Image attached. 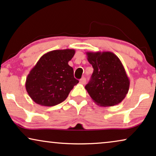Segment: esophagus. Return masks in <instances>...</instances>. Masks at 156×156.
<instances>
[{"instance_id":"34e87169","label":"esophagus","mask_w":156,"mask_h":156,"mask_svg":"<svg viewBox=\"0 0 156 156\" xmlns=\"http://www.w3.org/2000/svg\"><path fill=\"white\" fill-rule=\"evenodd\" d=\"M86 78H84V77H83L80 80V83L82 84H85L86 83Z\"/></svg>"}]
</instances>
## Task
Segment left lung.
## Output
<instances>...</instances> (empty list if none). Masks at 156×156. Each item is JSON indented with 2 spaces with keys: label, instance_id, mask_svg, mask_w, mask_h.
<instances>
[{
  "label": "left lung",
  "instance_id": "obj_1",
  "mask_svg": "<svg viewBox=\"0 0 156 156\" xmlns=\"http://www.w3.org/2000/svg\"><path fill=\"white\" fill-rule=\"evenodd\" d=\"M86 55L94 72L85 88L93 101L101 106L119 104L129 90V79L119 58L111 52Z\"/></svg>",
  "mask_w": 156,
  "mask_h": 156
}]
</instances>
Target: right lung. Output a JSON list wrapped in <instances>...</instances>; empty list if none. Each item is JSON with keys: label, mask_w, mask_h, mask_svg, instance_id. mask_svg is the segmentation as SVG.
I'll return each mask as SVG.
<instances>
[{"label": "right lung", "mask_w": 156, "mask_h": 156, "mask_svg": "<svg viewBox=\"0 0 156 156\" xmlns=\"http://www.w3.org/2000/svg\"><path fill=\"white\" fill-rule=\"evenodd\" d=\"M75 52L73 49L53 50L41 57L27 76L25 84L29 96L35 103L52 106L66 99L79 82L68 65Z\"/></svg>", "instance_id": "obj_1"}]
</instances>
